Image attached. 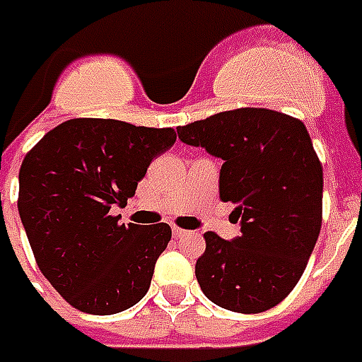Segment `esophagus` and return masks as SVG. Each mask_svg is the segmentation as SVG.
Masks as SVG:
<instances>
[{
  "label": "esophagus",
  "mask_w": 362,
  "mask_h": 362,
  "mask_svg": "<svg viewBox=\"0 0 362 362\" xmlns=\"http://www.w3.org/2000/svg\"><path fill=\"white\" fill-rule=\"evenodd\" d=\"M185 234H189L187 230H183V228H179V226H173V238H177V240H179V238H183Z\"/></svg>",
  "instance_id": "esophagus-1"
}]
</instances>
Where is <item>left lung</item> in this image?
<instances>
[{
    "label": "left lung",
    "mask_w": 362,
    "mask_h": 362,
    "mask_svg": "<svg viewBox=\"0 0 362 362\" xmlns=\"http://www.w3.org/2000/svg\"><path fill=\"white\" fill-rule=\"evenodd\" d=\"M179 138L222 158L220 199L234 202L242 235L206 232L194 275L220 308L259 314L296 286L322 228L324 171L304 122L242 107L177 128Z\"/></svg>",
    "instance_id": "obj_1"
}]
</instances>
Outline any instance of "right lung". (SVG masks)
I'll use <instances>...</instances> for the list:
<instances>
[{
  "mask_svg": "<svg viewBox=\"0 0 362 362\" xmlns=\"http://www.w3.org/2000/svg\"><path fill=\"white\" fill-rule=\"evenodd\" d=\"M173 128L71 119L46 132L19 169V214L40 273L68 304L109 316L134 306L171 240L169 224H120L112 206L136 193Z\"/></svg>",
  "mask_w": 362,
  "mask_h": 362,
  "instance_id": "right-lung-1",
  "label": "right lung"
}]
</instances>
